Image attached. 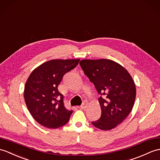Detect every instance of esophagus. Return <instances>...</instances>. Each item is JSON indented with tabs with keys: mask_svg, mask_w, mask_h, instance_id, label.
Here are the masks:
<instances>
[{
	"mask_svg": "<svg viewBox=\"0 0 160 160\" xmlns=\"http://www.w3.org/2000/svg\"><path fill=\"white\" fill-rule=\"evenodd\" d=\"M87 106H88V102H87V100H84V101L83 102V103H82V104L81 105V108H82V109H85L87 107Z\"/></svg>",
	"mask_w": 160,
	"mask_h": 160,
	"instance_id": "esophagus-1",
	"label": "esophagus"
}]
</instances>
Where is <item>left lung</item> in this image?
I'll return each mask as SVG.
<instances>
[{
  "label": "left lung",
  "instance_id": "obj_1",
  "mask_svg": "<svg viewBox=\"0 0 160 160\" xmlns=\"http://www.w3.org/2000/svg\"><path fill=\"white\" fill-rule=\"evenodd\" d=\"M81 68L98 92L102 114L92 121L95 128L110 130L128 116L134 104L136 90L130 74L123 67L109 59L82 60Z\"/></svg>",
  "mask_w": 160,
  "mask_h": 160
}]
</instances>
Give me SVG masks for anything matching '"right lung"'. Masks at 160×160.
<instances>
[{
	"instance_id": "1",
	"label": "right lung",
	"mask_w": 160,
	"mask_h": 160,
	"mask_svg": "<svg viewBox=\"0 0 160 160\" xmlns=\"http://www.w3.org/2000/svg\"><path fill=\"white\" fill-rule=\"evenodd\" d=\"M80 59H54L35 69L26 82L24 97L30 113L39 124L58 128L69 120L73 110L65 107L58 90L63 76L74 69Z\"/></svg>"
}]
</instances>
